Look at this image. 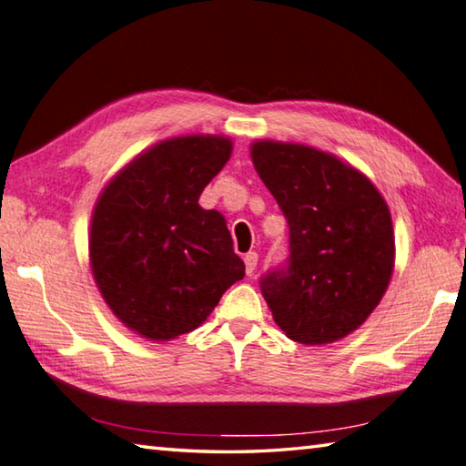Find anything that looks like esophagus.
<instances>
[{
	"mask_svg": "<svg viewBox=\"0 0 466 466\" xmlns=\"http://www.w3.org/2000/svg\"><path fill=\"white\" fill-rule=\"evenodd\" d=\"M257 262H258V255H257V252H248V255L244 257V265H247V275L255 273Z\"/></svg>",
	"mask_w": 466,
	"mask_h": 466,
	"instance_id": "1",
	"label": "esophagus"
}]
</instances>
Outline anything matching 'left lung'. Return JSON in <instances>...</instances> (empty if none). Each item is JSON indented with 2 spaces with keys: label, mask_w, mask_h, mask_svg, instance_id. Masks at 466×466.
I'll return each instance as SVG.
<instances>
[{
  "label": "left lung",
  "mask_w": 466,
  "mask_h": 466,
  "mask_svg": "<svg viewBox=\"0 0 466 466\" xmlns=\"http://www.w3.org/2000/svg\"><path fill=\"white\" fill-rule=\"evenodd\" d=\"M250 157L289 226V258L260 277L262 298L291 340H340L379 306L393 273L385 199L328 152L260 140Z\"/></svg>",
  "instance_id": "1"
}]
</instances>
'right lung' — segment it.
<instances>
[{
	"label": "right lung",
	"mask_w": 466,
	"mask_h": 466,
	"mask_svg": "<svg viewBox=\"0 0 466 466\" xmlns=\"http://www.w3.org/2000/svg\"><path fill=\"white\" fill-rule=\"evenodd\" d=\"M230 152L224 137L158 142L97 199L93 277L109 309L142 338L160 342L191 332L244 277L224 216L198 204Z\"/></svg>",
	"instance_id": "1"
}]
</instances>
